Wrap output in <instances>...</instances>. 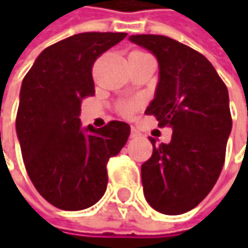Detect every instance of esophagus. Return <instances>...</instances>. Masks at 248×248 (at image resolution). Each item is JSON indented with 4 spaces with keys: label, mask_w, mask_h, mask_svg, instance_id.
<instances>
[{
    "label": "esophagus",
    "mask_w": 248,
    "mask_h": 248,
    "mask_svg": "<svg viewBox=\"0 0 248 248\" xmlns=\"http://www.w3.org/2000/svg\"><path fill=\"white\" fill-rule=\"evenodd\" d=\"M139 135H140V134H139L138 129L132 127V128H131V135H129V137H131V138H138Z\"/></svg>",
    "instance_id": "obj_1"
}]
</instances>
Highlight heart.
Returning <instances> with one entry per match:
<instances>
[{"instance_id":"1","label":"heart","mask_w":248,"mask_h":248,"mask_svg":"<svg viewBox=\"0 0 248 248\" xmlns=\"http://www.w3.org/2000/svg\"><path fill=\"white\" fill-rule=\"evenodd\" d=\"M139 108V102L138 100H129V102H125L123 106H121V113L125 116V117H131Z\"/></svg>"}]
</instances>
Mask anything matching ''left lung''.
Here are the masks:
<instances>
[{
  "label": "left lung",
  "mask_w": 248,
  "mask_h": 248,
  "mask_svg": "<svg viewBox=\"0 0 248 248\" xmlns=\"http://www.w3.org/2000/svg\"><path fill=\"white\" fill-rule=\"evenodd\" d=\"M158 61L160 80L146 114L172 128L171 142L156 145L142 164V185L156 211L179 215L195 208L222 171L232 129L225 82L207 58L193 48L156 34L131 35Z\"/></svg>",
  "instance_id": "obj_1"
}]
</instances>
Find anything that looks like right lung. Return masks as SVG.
Segmentation results:
<instances>
[{
  "label": "right lung",
  "mask_w": 248,
  "mask_h": 248,
  "mask_svg": "<svg viewBox=\"0 0 248 248\" xmlns=\"http://www.w3.org/2000/svg\"><path fill=\"white\" fill-rule=\"evenodd\" d=\"M127 33H81L45 48L24 76L16 114L23 163L33 185L55 207L93 205L108 186L106 164L129 137V125L80 124L81 102L95 93L92 66Z\"/></svg>",
  "instance_id": "add662e5"
}]
</instances>
